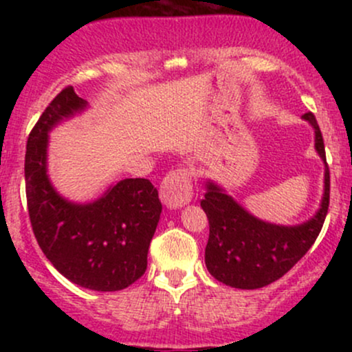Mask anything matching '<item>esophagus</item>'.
Returning a JSON list of instances; mask_svg holds the SVG:
<instances>
[{
	"mask_svg": "<svg viewBox=\"0 0 352 352\" xmlns=\"http://www.w3.org/2000/svg\"><path fill=\"white\" fill-rule=\"evenodd\" d=\"M193 197L192 175L185 167L172 168L160 184V200L168 208H180Z\"/></svg>",
	"mask_w": 352,
	"mask_h": 352,
	"instance_id": "1",
	"label": "esophagus"
}]
</instances>
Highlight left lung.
Instances as JSON below:
<instances>
[{"label": "left lung", "mask_w": 352, "mask_h": 352, "mask_svg": "<svg viewBox=\"0 0 352 352\" xmlns=\"http://www.w3.org/2000/svg\"><path fill=\"white\" fill-rule=\"evenodd\" d=\"M302 117L314 127V147L326 164L324 140L316 117L313 112ZM200 205L210 223L205 248V265L210 274L233 288H263L288 273L316 241L328 215L329 167L326 164L321 208L311 220L296 227L258 220L212 182H208Z\"/></svg>", "instance_id": "obj_1"}]
</instances>
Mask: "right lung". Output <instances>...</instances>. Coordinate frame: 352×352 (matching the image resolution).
<instances>
[{"mask_svg": "<svg viewBox=\"0 0 352 352\" xmlns=\"http://www.w3.org/2000/svg\"><path fill=\"white\" fill-rule=\"evenodd\" d=\"M86 107L72 86L51 100L30 132L24 157L26 200L39 248L67 280L94 289L119 292L147 270V253L162 204L147 179H125L94 204L60 199L46 173L47 132Z\"/></svg>", "mask_w": 352, "mask_h": 352, "instance_id": "obj_1", "label": "right lung"}]
</instances>
